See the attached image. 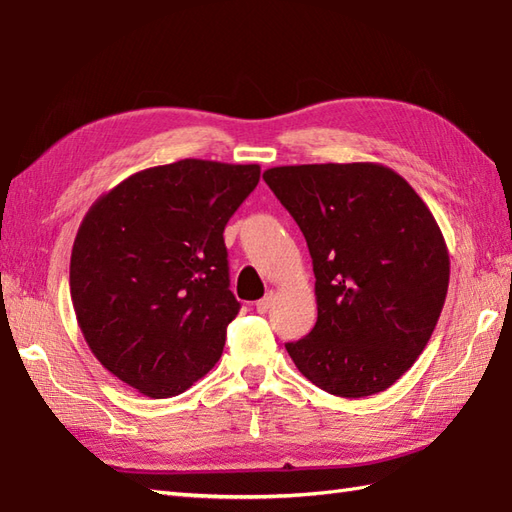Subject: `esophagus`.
Returning <instances> with one entry per match:
<instances>
[{
    "mask_svg": "<svg viewBox=\"0 0 512 512\" xmlns=\"http://www.w3.org/2000/svg\"><path fill=\"white\" fill-rule=\"evenodd\" d=\"M274 304H276V293L269 291L263 300L256 302V311H258V313H267Z\"/></svg>",
    "mask_w": 512,
    "mask_h": 512,
    "instance_id": "esophagus-1",
    "label": "esophagus"
}]
</instances>
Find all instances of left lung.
I'll return each mask as SVG.
<instances>
[{
    "mask_svg": "<svg viewBox=\"0 0 512 512\" xmlns=\"http://www.w3.org/2000/svg\"><path fill=\"white\" fill-rule=\"evenodd\" d=\"M309 245L317 322L289 357L328 394L361 399L414 366L449 289V249L407 181L377 162L263 173Z\"/></svg>",
    "mask_w": 512,
    "mask_h": 512,
    "instance_id": "8db88e82",
    "label": "left lung"
}]
</instances>
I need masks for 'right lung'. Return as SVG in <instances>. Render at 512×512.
<instances>
[{
  "label": "right lung",
  "instance_id": "add662e5",
  "mask_svg": "<svg viewBox=\"0 0 512 512\" xmlns=\"http://www.w3.org/2000/svg\"><path fill=\"white\" fill-rule=\"evenodd\" d=\"M258 164L179 160L144 168L94 201L78 227L70 293L89 350L151 399L208 374L241 304L223 230Z\"/></svg>",
  "mask_w": 512,
  "mask_h": 512
}]
</instances>
